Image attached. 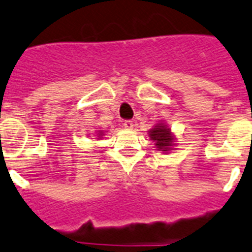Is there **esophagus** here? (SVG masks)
Listing matches in <instances>:
<instances>
[{
  "label": "esophagus",
  "instance_id": "1",
  "mask_svg": "<svg viewBox=\"0 0 252 252\" xmlns=\"http://www.w3.org/2000/svg\"><path fill=\"white\" fill-rule=\"evenodd\" d=\"M124 126L127 128V130H131V128H133V122L131 121V120H126V121L124 122Z\"/></svg>",
  "mask_w": 252,
  "mask_h": 252
}]
</instances>
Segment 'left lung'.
Wrapping results in <instances>:
<instances>
[{"mask_svg": "<svg viewBox=\"0 0 252 252\" xmlns=\"http://www.w3.org/2000/svg\"><path fill=\"white\" fill-rule=\"evenodd\" d=\"M149 136L153 141H155V145L158 149L162 151H169L171 150V146H173V136H171V132L169 128H166V126L164 125H158L153 130L149 131Z\"/></svg>", "mask_w": 252, "mask_h": 252, "instance_id": "left-lung-1", "label": "left lung"}]
</instances>
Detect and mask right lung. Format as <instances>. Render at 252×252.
<instances>
[{
  "instance_id": "obj_1",
  "label": "right lung",
  "mask_w": 252,
  "mask_h": 252,
  "mask_svg": "<svg viewBox=\"0 0 252 252\" xmlns=\"http://www.w3.org/2000/svg\"><path fill=\"white\" fill-rule=\"evenodd\" d=\"M101 136H102V135H101Z\"/></svg>"
}]
</instances>
